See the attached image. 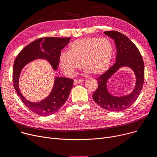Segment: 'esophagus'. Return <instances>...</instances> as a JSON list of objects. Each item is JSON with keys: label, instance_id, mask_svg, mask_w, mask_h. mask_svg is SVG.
I'll return each instance as SVG.
<instances>
[{"label": "esophagus", "instance_id": "1", "mask_svg": "<svg viewBox=\"0 0 157 157\" xmlns=\"http://www.w3.org/2000/svg\"><path fill=\"white\" fill-rule=\"evenodd\" d=\"M84 80L83 79H74V85H77V84H79V83H81L83 82Z\"/></svg>", "mask_w": 157, "mask_h": 157}]
</instances>
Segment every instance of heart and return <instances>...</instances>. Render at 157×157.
I'll return each instance as SVG.
<instances>
[{
  "instance_id": "obj_1",
  "label": "heart",
  "mask_w": 157,
  "mask_h": 157,
  "mask_svg": "<svg viewBox=\"0 0 157 157\" xmlns=\"http://www.w3.org/2000/svg\"><path fill=\"white\" fill-rule=\"evenodd\" d=\"M113 55L112 43L107 39L86 37L70 44L69 52H62L59 66L67 76H72L80 67L94 76H99L108 69Z\"/></svg>"
}]
</instances>
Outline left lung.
I'll list each match as a JSON object with an SVG mask.
<instances>
[{
	"instance_id": "8db88e82",
	"label": "left lung",
	"mask_w": 157,
	"mask_h": 157,
	"mask_svg": "<svg viewBox=\"0 0 157 157\" xmlns=\"http://www.w3.org/2000/svg\"><path fill=\"white\" fill-rule=\"evenodd\" d=\"M104 34L114 40L117 48L116 63L96 79L98 88L92 97L103 109L119 112L132 105L141 93L144 81V64L138 48L126 36L117 31L104 32ZM123 67H128L133 70L136 78V86L133 91L127 96H114L108 92L106 83L111 76Z\"/></svg>"
}]
</instances>
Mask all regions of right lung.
<instances>
[{
  "label": "right lung",
  "mask_w": 157,
  "mask_h": 157,
  "mask_svg": "<svg viewBox=\"0 0 157 157\" xmlns=\"http://www.w3.org/2000/svg\"><path fill=\"white\" fill-rule=\"evenodd\" d=\"M69 37H42L25 47L19 53L13 65V86L21 100L32 112L40 116L47 117L59 111L67 100L73 87V79L56 77L52 92L46 98L39 102H33L25 98L19 88V78L22 69L30 62L46 59L51 64L54 71L59 65L61 50L70 40Z\"/></svg>",
  "instance_id": "add662e5"
}]
</instances>
